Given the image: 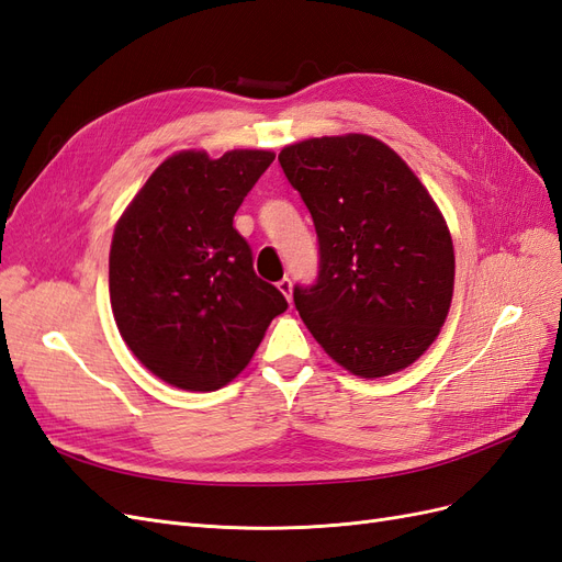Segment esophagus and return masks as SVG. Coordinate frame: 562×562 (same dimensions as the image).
I'll return each instance as SVG.
<instances>
[{
    "label": "esophagus",
    "mask_w": 562,
    "mask_h": 562,
    "mask_svg": "<svg viewBox=\"0 0 562 562\" xmlns=\"http://www.w3.org/2000/svg\"><path fill=\"white\" fill-rule=\"evenodd\" d=\"M277 288H279V291L283 293V297L288 300V302H293V281L291 279H281L279 283H277Z\"/></svg>",
    "instance_id": "1"
}]
</instances>
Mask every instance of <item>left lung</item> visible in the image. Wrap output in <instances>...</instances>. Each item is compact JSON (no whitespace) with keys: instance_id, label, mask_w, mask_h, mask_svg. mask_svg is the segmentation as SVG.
Wrapping results in <instances>:
<instances>
[{"instance_id":"1","label":"left lung","mask_w":562,"mask_h":562,"mask_svg":"<svg viewBox=\"0 0 562 562\" xmlns=\"http://www.w3.org/2000/svg\"><path fill=\"white\" fill-rule=\"evenodd\" d=\"M281 168L318 236V279L295 307L335 363L384 378L415 363L443 328L454 248L427 187L363 133L288 145Z\"/></svg>"}]
</instances>
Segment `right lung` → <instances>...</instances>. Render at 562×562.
<instances>
[{"label":"right lung","mask_w":562,"mask_h":562,"mask_svg":"<svg viewBox=\"0 0 562 562\" xmlns=\"http://www.w3.org/2000/svg\"><path fill=\"white\" fill-rule=\"evenodd\" d=\"M274 161L267 149L220 159L168 157L119 217L110 248V302L124 342L147 370L184 391L229 384L288 310L252 269L234 229L252 184Z\"/></svg>","instance_id":"right-lung-1"}]
</instances>
